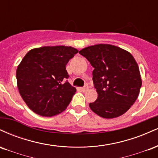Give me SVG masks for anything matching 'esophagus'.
Instances as JSON below:
<instances>
[{"mask_svg":"<svg viewBox=\"0 0 158 158\" xmlns=\"http://www.w3.org/2000/svg\"><path fill=\"white\" fill-rule=\"evenodd\" d=\"M88 90V85H85V86H84L82 88H81V90H82V91H86V90Z\"/></svg>","mask_w":158,"mask_h":158,"instance_id":"1","label":"esophagus"}]
</instances>
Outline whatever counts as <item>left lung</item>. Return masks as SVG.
<instances>
[{"label":"left lung","mask_w":158,"mask_h":158,"mask_svg":"<svg viewBox=\"0 0 158 158\" xmlns=\"http://www.w3.org/2000/svg\"><path fill=\"white\" fill-rule=\"evenodd\" d=\"M79 52L94 68L93 81L98 97L89 104L92 111L106 119L126 113L135 102L142 85L138 64L133 56L108 44L87 47Z\"/></svg>","instance_id":"8db88e82"}]
</instances>
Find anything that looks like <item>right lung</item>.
Wrapping results in <instances>:
<instances>
[{
  "mask_svg": "<svg viewBox=\"0 0 158 158\" xmlns=\"http://www.w3.org/2000/svg\"><path fill=\"white\" fill-rule=\"evenodd\" d=\"M78 52L68 46H45L30 50L16 70L18 88L27 106L43 117L66 109L77 89L65 79L66 64Z\"/></svg>",
  "mask_w": 158,
  "mask_h": 158,
  "instance_id": "1",
  "label": "right lung"
}]
</instances>
